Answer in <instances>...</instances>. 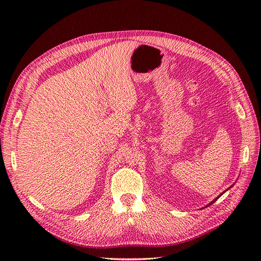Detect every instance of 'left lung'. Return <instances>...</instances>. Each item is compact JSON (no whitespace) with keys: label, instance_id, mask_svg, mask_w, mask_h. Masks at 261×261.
Returning a JSON list of instances; mask_svg holds the SVG:
<instances>
[{"label":"left lung","instance_id":"8db88e82","mask_svg":"<svg viewBox=\"0 0 261 261\" xmlns=\"http://www.w3.org/2000/svg\"><path fill=\"white\" fill-rule=\"evenodd\" d=\"M232 186H233V185H232ZM232 186H231V187H232ZM231 187H228V188H227V189H230V188H231ZM227 189H226V191H227ZM226 191H224V192H223V193H222V194H221V195H223V194H224V193H225V192H226ZM221 195H220V196H221ZM220 196H218V197H217V198H216V199H213V200H212V201H211V202H210V203H208V206H206V207H209V206H210V204H212V203H213V202H215V201H216V200H217V199H218V198H220Z\"/></svg>","mask_w":261,"mask_h":261}]
</instances>
